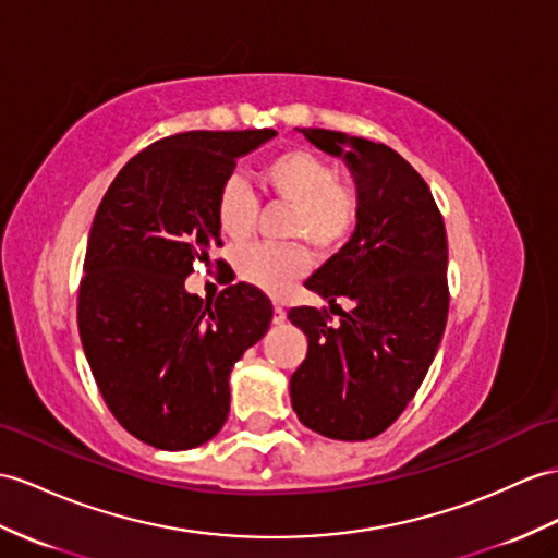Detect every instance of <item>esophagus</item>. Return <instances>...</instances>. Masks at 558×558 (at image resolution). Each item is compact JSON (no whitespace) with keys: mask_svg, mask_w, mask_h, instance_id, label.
I'll use <instances>...</instances> for the list:
<instances>
[{"mask_svg":"<svg viewBox=\"0 0 558 558\" xmlns=\"http://www.w3.org/2000/svg\"><path fill=\"white\" fill-rule=\"evenodd\" d=\"M271 322H275L277 326L287 322V310H283L279 303H275V319H271Z\"/></svg>","mask_w":558,"mask_h":558,"instance_id":"obj_1","label":"esophagus"}]
</instances>
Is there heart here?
Segmentation results:
<instances>
[{
    "instance_id": "b5f03b06",
    "label": "heart",
    "mask_w": 558,
    "mask_h": 558,
    "mask_svg": "<svg viewBox=\"0 0 558 558\" xmlns=\"http://www.w3.org/2000/svg\"><path fill=\"white\" fill-rule=\"evenodd\" d=\"M260 182L267 194L291 206L289 236L305 239L312 246L331 253L355 234L362 198L355 184L338 180L331 162L305 148H287L265 160ZM257 198L241 177H229L215 203V217L222 234L243 241L255 225ZM241 279L267 293H281L310 269V253L301 243L271 246L255 243L236 253Z\"/></svg>"
}]
</instances>
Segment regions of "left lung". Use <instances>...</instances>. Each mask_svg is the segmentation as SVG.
I'll list each match as a JSON object with an SVG mask.
<instances>
[{"label":"left lung","mask_w":558,"mask_h":558,"mask_svg":"<svg viewBox=\"0 0 558 558\" xmlns=\"http://www.w3.org/2000/svg\"><path fill=\"white\" fill-rule=\"evenodd\" d=\"M319 151L341 158L362 198L355 234L305 287L331 307L348 298L338 326L326 312H289L307 336L291 376L303 424L333 440H369L396 421L436 357L447 324V234L428 184L386 144L322 128H295Z\"/></svg>","instance_id":"obj_1"}]
</instances>
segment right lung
Wrapping results in <instances>:
<instances>
[{"label": "right lung", "instance_id": "1", "mask_svg": "<svg viewBox=\"0 0 558 558\" xmlns=\"http://www.w3.org/2000/svg\"><path fill=\"white\" fill-rule=\"evenodd\" d=\"M275 130L182 132L134 156L94 215L77 326L118 424L158 450H192L225 426L229 374L267 333L269 298L248 283L189 293L194 260L220 246L215 203L236 160Z\"/></svg>", "mask_w": 558, "mask_h": 558}]
</instances>
